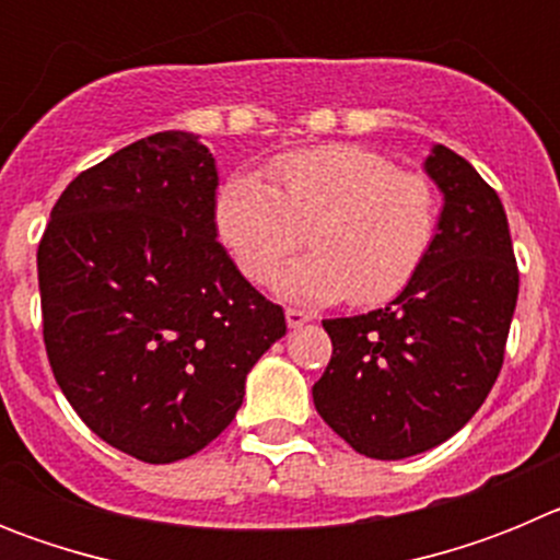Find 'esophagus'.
I'll return each mask as SVG.
<instances>
[{
  "mask_svg": "<svg viewBox=\"0 0 560 560\" xmlns=\"http://www.w3.org/2000/svg\"><path fill=\"white\" fill-rule=\"evenodd\" d=\"M314 316L308 314V311H300V308H285V323H289V328H303L305 323H311Z\"/></svg>",
  "mask_w": 560,
  "mask_h": 560,
  "instance_id": "obj_1",
  "label": "esophagus"
}]
</instances>
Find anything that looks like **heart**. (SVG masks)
<instances>
[{
    "mask_svg": "<svg viewBox=\"0 0 560 560\" xmlns=\"http://www.w3.org/2000/svg\"><path fill=\"white\" fill-rule=\"evenodd\" d=\"M271 182L232 173L212 201V226L249 283H266L303 241L314 249L285 266L275 289L294 303L359 305L393 300L427 260L440 205L432 182L398 171L370 148H303L277 156Z\"/></svg>",
    "mask_w": 560,
    "mask_h": 560,
    "instance_id": "1",
    "label": "heart"
}]
</instances>
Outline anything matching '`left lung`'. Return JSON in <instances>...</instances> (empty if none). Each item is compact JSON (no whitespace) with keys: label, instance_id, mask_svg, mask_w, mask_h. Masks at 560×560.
I'll use <instances>...</instances> for the list:
<instances>
[{"label":"left lung","instance_id":"1","mask_svg":"<svg viewBox=\"0 0 560 560\" xmlns=\"http://www.w3.org/2000/svg\"><path fill=\"white\" fill-rule=\"evenodd\" d=\"M423 171L443 192L427 260L384 308L323 323L334 355L314 407L373 459L429 452L474 418L516 311L518 269L497 190L446 145H432Z\"/></svg>","mask_w":560,"mask_h":560}]
</instances>
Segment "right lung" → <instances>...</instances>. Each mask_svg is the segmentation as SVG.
Returning a JSON list of instances; mask_svg holds the SVG:
<instances>
[{
    "mask_svg": "<svg viewBox=\"0 0 560 560\" xmlns=\"http://www.w3.org/2000/svg\"><path fill=\"white\" fill-rule=\"evenodd\" d=\"M219 171L196 133L160 131L69 182L38 244L44 345L58 387L142 463L201 452L285 336L283 308L215 241Z\"/></svg>",
    "mask_w": 560,
    "mask_h": 560,
    "instance_id": "right-lung-1",
    "label": "right lung"
}]
</instances>
